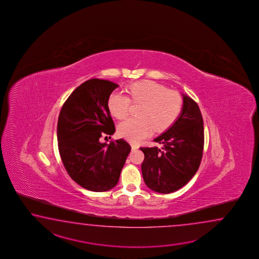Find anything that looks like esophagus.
<instances>
[{"label": "esophagus", "mask_w": 259, "mask_h": 259, "mask_svg": "<svg viewBox=\"0 0 259 259\" xmlns=\"http://www.w3.org/2000/svg\"><path fill=\"white\" fill-rule=\"evenodd\" d=\"M132 150H136V149L139 148V146H138L137 144H132Z\"/></svg>", "instance_id": "obj_1"}]
</instances>
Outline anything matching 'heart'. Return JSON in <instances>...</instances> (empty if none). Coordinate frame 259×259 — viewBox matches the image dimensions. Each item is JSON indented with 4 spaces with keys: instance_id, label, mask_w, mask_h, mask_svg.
Segmentation results:
<instances>
[{
    "instance_id": "obj_1",
    "label": "heart",
    "mask_w": 259,
    "mask_h": 259,
    "mask_svg": "<svg viewBox=\"0 0 259 259\" xmlns=\"http://www.w3.org/2000/svg\"><path fill=\"white\" fill-rule=\"evenodd\" d=\"M127 94L113 92L108 97L107 105L111 115L116 119L126 118L132 105H141L138 108L139 117H131L117 127L119 136L136 143L148 137L153 132H164L170 127L181 115L183 105L182 95L174 90L153 80L132 83Z\"/></svg>"
}]
</instances>
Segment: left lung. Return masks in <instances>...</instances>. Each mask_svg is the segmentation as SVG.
Segmentation results:
<instances>
[{
    "label": "left lung",
    "instance_id": "obj_1",
    "mask_svg": "<svg viewBox=\"0 0 259 259\" xmlns=\"http://www.w3.org/2000/svg\"><path fill=\"white\" fill-rule=\"evenodd\" d=\"M154 142L162 149L141 147L144 182L156 193L176 192L195 175L203 157L204 120L197 103L183 95L181 116Z\"/></svg>",
    "mask_w": 259,
    "mask_h": 259
}]
</instances>
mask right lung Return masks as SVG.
I'll use <instances>...</instances> for the list:
<instances>
[{
  "label": "right lung",
  "mask_w": 259,
  "mask_h": 259,
  "mask_svg": "<svg viewBox=\"0 0 259 259\" xmlns=\"http://www.w3.org/2000/svg\"><path fill=\"white\" fill-rule=\"evenodd\" d=\"M118 85L92 78L79 85L62 106L57 122L61 159L68 175L84 189L105 192L115 187L131 152L124 140L100 143L116 131L107 101Z\"/></svg>",
  "instance_id": "obj_1"
}]
</instances>
